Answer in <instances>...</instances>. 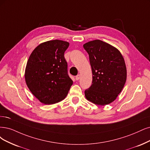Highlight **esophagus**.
I'll return each mask as SVG.
<instances>
[{
	"label": "esophagus",
	"mask_w": 150,
	"mask_h": 150,
	"mask_svg": "<svg viewBox=\"0 0 150 150\" xmlns=\"http://www.w3.org/2000/svg\"><path fill=\"white\" fill-rule=\"evenodd\" d=\"M80 74L77 75L76 76V77H75L76 80H80Z\"/></svg>",
	"instance_id": "esophagus-1"
}]
</instances>
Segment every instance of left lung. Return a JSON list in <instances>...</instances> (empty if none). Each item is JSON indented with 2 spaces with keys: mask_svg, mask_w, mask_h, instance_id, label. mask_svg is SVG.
I'll return each instance as SVG.
<instances>
[{
  "mask_svg": "<svg viewBox=\"0 0 150 150\" xmlns=\"http://www.w3.org/2000/svg\"><path fill=\"white\" fill-rule=\"evenodd\" d=\"M93 74L91 86L85 91L88 101L104 106L113 102L123 89L127 79L124 57L117 49L101 40L85 43Z\"/></svg>",
  "mask_w": 150,
  "mask_h": 150,
  "instance_id": "left-lung-1",
  "label": "left lung"
}]
</instances>
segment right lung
<instances>
[{
	"label": "right lung",
	"instance_id": "right-lung-1",
	"mask_svg": "<svg viewBox=\"0 0 150 150\" xmlns=\"http://www.w3.org/2000/svg\"><path fill=\"white\" fill-rule=\"evenodd\" d=\"M69 46V43L64 41H46L38 46L28 60L26 83L43 104H52L63 100L73 84L64 57Z\"/></svg>",
	"mask_w": 150,
	"mask_h": 150
}]
</instances>
